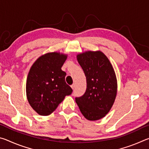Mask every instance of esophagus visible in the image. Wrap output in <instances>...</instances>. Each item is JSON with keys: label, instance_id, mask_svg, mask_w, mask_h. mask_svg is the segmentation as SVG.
I'll return each mask as SVG.
<instances>
[{"label": "esophagus", "instance_id": "obj_1", "mask_svg": "<svg viewBox=\"0 0 149 149\" xmlns=\"http://www.w3.org/2000/svg\"><path fill=\"white\" fill-rule=\"evenodd\" d=\"M71 87L73 89H74V88H75V84H72V85H71Z\"/></svg>", "mask_w": 149, "mask_h": 149}]
</instances>
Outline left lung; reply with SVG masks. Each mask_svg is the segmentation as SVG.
<instances>
[{"instance_id":"1","label":"left lung","mask_w":149,"mask_h":149,"mask_svg":"<svg viewBox=\"0 0 149 149\" xmlns=\"http://www.w3.org/2000/svg\"><path fill=\"white\" fill-rule=\"evenodd\" d=\"M77 61L87 79V89L75 102L82 114L91 121L101 119L112 108L117 93V80L109 60L100 51L78 54Z\"/></svg>"}]
</instances>
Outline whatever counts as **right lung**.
Instances as JSON below:
<instances>
[{
    "label": "right lung",
    "instance_id": "right-lung-1",
    "mask_svg": "<svg viewBox=\"0 0 149 149\" xmlns=\"http://www.w3.org/2000/svg\"><path fill=\"white\" fill-rule=\"evenodd\" d=\"M67 56L50 52L39 57L30 69L26 81V93L33 109L48 116L56 109L73 90L65 81L66 73L61 68Z\"/></svg>",
    "mask_w": 149,
    "mask_h": 149
}]
</instances>
